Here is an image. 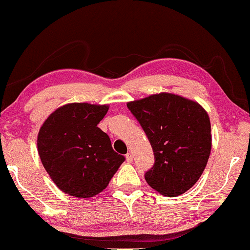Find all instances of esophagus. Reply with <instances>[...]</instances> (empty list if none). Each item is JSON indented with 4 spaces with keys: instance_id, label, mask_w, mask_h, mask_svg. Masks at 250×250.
Returning <instances> with one entry per match:
<instances>
[{
    "instance_id": "1",
    "label": "esophagus",
    "mask_w": 250,
    "mask_h": 250,
    "mask_svg": "<svg viewBox=\"0 0 250 250\" xmlns=\"http://www.w3.org/2000/svg\"><path fill=\"white\" fill-rule=\"evenodd\" d=\"M125 158H126V161H128L129 163H131L133 161V153L132 152H128V153H126V155H125Z\"/></svg>"
}]
</instances>
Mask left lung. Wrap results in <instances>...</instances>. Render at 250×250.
<instances>
[{"label": "left lung", "mask_w": 250, "mask_h": 250, "mask_svg": "<svg viewBox=\"0 0 250 250\" xmlns=\"http://www.w3.org/2000/svg\"><path fill=\"white\" fill-rule=\"evenodd\" d=\"M126 105L153 150L154 164L145 174L147 184L164 196L185 193L200 179L209 158L207 112L197 103L164 92Z\"/></svg>", "instance_id": "8db88e82"}]
</instances>
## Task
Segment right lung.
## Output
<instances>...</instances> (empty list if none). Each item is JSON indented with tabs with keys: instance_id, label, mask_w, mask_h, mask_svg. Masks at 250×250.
I'll return each instance as SVG.
<instances>
[{
	"instance_id": "1",
	"label": "right lung",
	"mask_w": 250,
	"mask_h": 250,
	"mask_svg": "<svg viewBox=\"0 0 250 250\" xmlns=\"http://www.w3.org/2000/svg\"><path fill=\"white\" fill-rule=\"evenodd\" d=\"M108 105L69 104L50 115L39 132L37 149L54 183L71 196L87 198L107 188L125 162L98 124Z\"/></svg>"
}]
</instances>
